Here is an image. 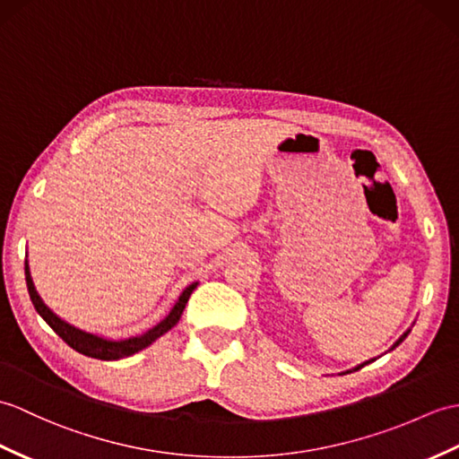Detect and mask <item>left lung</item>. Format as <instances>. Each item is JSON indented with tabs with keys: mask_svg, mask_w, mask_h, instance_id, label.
Segmentation results:
<instances>
[{
	"mask_svg": "<svg viewBox=\"0 0 459 459\" xmlns=\"http://www.w3.org/2000/svg\"><path fill=\"white\" fill-rule=\"evenodd\" d=\"M409 333H411V330H407V333H404V334H403V336H401V338L397 340V342H395V344H393V348H397V346H399V344L403 342V340L409 336ZM393 348H391V350H393ZM374 359H376V358H374ZM374 359H369V361H374ZM369 361H364V364H359L358 368H354V369H351V371H358V369H361V368H364V366H368V364H369Z\"/></svg>",
	"mask_w": 459,
	"mask_h": 459,
	"instance_id": "obj_1",
	"label": "left lung"
}]
</instances>
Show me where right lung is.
Segmentation results:
<instances>
[{
  "mask_svg": "<svg viewBox=\"0 0 459 459\" xmlns=\"http://www.w3.org/2000/svg\"><path fill=\"white\" fill-rule=\"evenodd\" d=\"M25 280H27V290H29L30 301H33L37 313L42 318H45L47 325L52 330H55V333L70 348L80 351V354H83V356L95 358V359H121V358L136 354V351L144 350L146 346H151L156 338H160L164 333H168L169 328L176 326L181 313H184L189 295L194 293V290L197 287V283H191L189 287H186L184 293L179 295L178 303L174 305V308L169 311V315L164 318V321H160L154 328L148 330V333H144L143 336H133V338H126V340H108V338L95 336V334H90V333H83V330L72 326L68 323H64L60 316L52 313L50 308L45 303H42V299L39 297L35 285H33V280H30L27 264H25Z\"/></svg>",
  "mask_w": 459,
  "mask_h": 459,
  "instance_id": "1",
  "label": "right lung"
}]
</instances>
